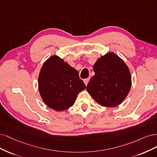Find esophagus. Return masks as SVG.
Here are the masks:
<instances>
[{"label":"esophagus","mask_w":157,"mask_h":157,"mask_svg":"<svg viewBox=\"0 0 157 157\" xmlns=\"http://www.w3.org/2000/svg\"><path fill=\"white\" fill-rule=\"evenodd\" d=\"M89 80H90L89 78L84 79V83H85V84L86 85H87V84H88V83H89Z\"/></svg>","instance_id":"1"}]
</instances>
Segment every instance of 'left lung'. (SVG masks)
<instances>
[{"mask_svg":"<svg viewBox=\"0 0 157 157\" xmlns=\"http://www.w3.org/2000/svg\"><path fill=\"white\" fill-rule=\"evenodd\" d=\"M95 74L87 90L97 103L105 107H115L128 94L131 87L130 70L117 55L109 53L99 58L93 67Z\"/></svg>","mask_w":157,"mask_h":157,"instance_id":"1","label":"left lung"}]
</instances>
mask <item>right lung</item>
<instances>
[{
	"instance_id": "right-lung-1",
	"label": "right lung",
	"mask_w": 157,
	"mask_h": 157,
	"mask_svg": "<svg viewBox=\"0 0 157 157\" xmlns=\"http://www.w3.org/2000/svg\"><path fill=\"white\" fill-rule=\"evenodd\" d=\"M85 87L77 70L56 55L48 59L40 70V95L48 107L56 111L72 106L79 93Z\"/></svg>"
}]
</instances>
